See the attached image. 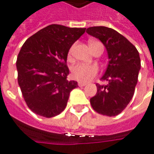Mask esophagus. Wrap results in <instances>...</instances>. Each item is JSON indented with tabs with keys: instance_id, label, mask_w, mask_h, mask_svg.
<instances>
[{
	"instance_id": "34e87169",
	"label": "esophagus",
	"mask_w": 154,
	"mask_h": 154,
	"mask_svg": "<svg viewBox=\"0 0 154 154\" xmlns=\"http://www.w3.org/2000/svg\"><path fill=\"white\" fill-rule=\"evenodd\" d=\"M87 85V82H78V86L79 87H84V86H86Z\"/></svg>"
}]
</instances>
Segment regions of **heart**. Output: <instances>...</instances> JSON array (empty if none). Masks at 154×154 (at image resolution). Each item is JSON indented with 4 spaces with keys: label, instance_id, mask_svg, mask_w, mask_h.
<instances>
[{
    "label": "heart",
    "instance_id": "heart-1",
    "mask_svg": "<svg viewBox=\"0 0 154 154\" xmlns=\"http://www.w3.org/2000/svg\"><path fill=\"white\" fill-rule=\"evenodd\" d=\"M97 41H92L91 42L90 44H93ZM72 48H71L69 51V54H72ZM98 72V68L96 65H91V64H84L78 63L72 67V77L75 80L79 81V82H89L91 79L97 76Z\"/></svg>",
    "mask_w": 154,
    "mask_h": 154
}]
</instances>
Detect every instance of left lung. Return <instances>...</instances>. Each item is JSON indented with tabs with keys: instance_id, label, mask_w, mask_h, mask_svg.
<instances>
[{
	"instance_id": "left-lung-1",
	"label": "left lung",
	"mask_w": 154,
	"mask_h": 154,
	"mask_svg": "<svg viewBox=\"0 0 154 154\" xmlns=\"http://www.w3.org/2000/svg\"><path fill=\"white\" fill-rule=\"evenodd\" d=\"M87 33L99 38L106 48L109 64L101 77L106 85L96 84L97 92L91 105L97 113L116 116L122 112L132 99L141 67L137 48L115 29L105 26L87 29Z\"/></svg>"
}]
</instances>
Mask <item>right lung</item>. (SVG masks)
Segmentation results:
<instances>
[{"instance_id": "add662e5", "label": "right lung", "mask_w": 154, "mask_h": 154, "mask_svg": "<svg viewBox=\"0 0 154 154\" xmlns=\"http://www.w3.org/2000/svg\"><path fill=\"white\" fill-rule=\"evenodd\" d=\"M86 28L50 25L25 41L16 61L18 83L34 113L51 118L63 112L77 82L67 79L68 51Z\"/></svg>"}]
</instances>
